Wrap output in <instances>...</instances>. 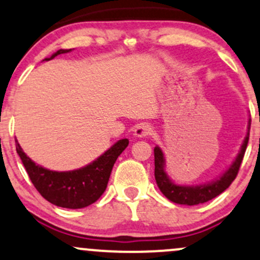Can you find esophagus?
Wrapping results in <instances>:
<instances>
[{
    "instance_id": "obj_1",
    "label": "esophagus",
    "mask_w": 260,
    "mask_h": 260,
    "mask_svg": "<svg viewBox=\"0 0 260 260\" xmlns=\"http://www.w3.org/2000/svg\"><path fill=\"white\" fill-rule=\"evenodd\" d=\"M152 133V127L148 123H140L139 126H137L136 131H134V136L139 137V138H145L149 137Z\"/></svg>"
}]
</instances>
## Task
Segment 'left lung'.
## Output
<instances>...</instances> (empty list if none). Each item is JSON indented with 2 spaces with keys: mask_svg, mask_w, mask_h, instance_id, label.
<instances>
[{
  "mask_svg": "<svg viewBox=\"0 0 260 260\" xmlns=\"http://www.w3.org/2000/svg\"><path fill=\"white\" fill-rule=\"evenodd\" d=\"M249 128H251V120H249L248 124V133H247L242 146H241L240 154L237 155L236 160L230 166L229 170L225 172L219 179L212 181L209 184H205V185L183 186L177 185V184H174L173 181L170 180V178L167 177V174L165 172V158L164 154H162V150L158 146H156L154 149L155 179L156 183H157L158 189L161 190V192L168 200H171L174 203H179V205L195 206L217 198L218 195H220L221 192L225 191L230 186V184L235 180L237 173H239L241 162L243 160V156H245V151L247 149V144H248Z\"/></svg>",
  "mask_w": 260,
  "mask_h": 260,
  "instance_id": "obj_1",
  "label": "left lung"
}]
</instances>
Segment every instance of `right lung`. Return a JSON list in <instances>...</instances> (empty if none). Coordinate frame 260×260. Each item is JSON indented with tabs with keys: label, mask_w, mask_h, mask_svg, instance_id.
<instances>
[{
	"label": "right lung",
	"mask_w": 260,
	"mask_h": 260,
	"mask_svg": "<svg viewBox=\"0 0 260 260\" xmlns=\"http://www.w3.org/2000/svg\"><path fill=\"white\" fill-rule=\"evenodd\" d=\"M70 51L71 49H59L51 58H46L45 60H51L57 55ZM128 143V139L118 140L90 165L70 172L49 171L36 165L25 155L18 140L15 142V148L31 183L43 199L59 207L77 209L92 205L103 195L114 164L127 148Z\"/></svg>",
	"instance_id": "right-lung-1"
}]
</instances>
